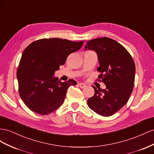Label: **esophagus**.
Listing matches in <instances>:
<instances>
[{"mask_svg":"<svg viewBox=\"0 0 154 154\" xmlns=\"http://www.w3.org/2000/svg\"><path fill=\"white\" fill-rule=\"evenodd\" d=\"M79 87L81 88H84L86 86V85L84 84V83H79Z\"/></svg>","mask_w":154,"mask_h":154,"instance_id":"obj_1","label":"esophagus"}]
</instances>
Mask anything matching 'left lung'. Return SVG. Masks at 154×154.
Wrapping results in <instances>:
<instances>
[{"instance_id": "8db88e82", "label": "left lung", "mask_w": 154, "mask_h": 154, "mask_svg": "<svg viewBox=\"0 0 154 154\" xmlns=\"http://www.w3.org/2000/svg\"><path fill=\"white\" fill-rule=\"evenodd\" d=\"M85 50L95 51L98 57L100 72L99 78L106 88L97 89L88 100L89 108L99 115H113L128 102L133 91L135 66L130 53L121 44L108 37L87 41ZM100 81V80H99Z\"/></svg>"}]
</instances>
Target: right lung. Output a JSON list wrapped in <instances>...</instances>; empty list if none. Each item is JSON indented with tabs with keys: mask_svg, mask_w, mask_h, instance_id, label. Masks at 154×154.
Masks as SVG:
<instances>
[{
	"mask_svg": "<svg viewBox=\"0 0 154 154\" xmlns=\"http://www.w3.org/2000/svg\"><path fill=\"white\" fill-rule=\"evenodd\" d=\"M84 41L42 38L31 43L22 55L17 69L20 98L29 109L48 115L64 103L67 90L77 82L73 79L58 81L54 75L68 56L79 50Z\"/></svg>",
	"mask_w": 154,
	"mask_h": 154,
	"instance_id": "obj_1",
	"label": "right lung"
}]
</instances>
